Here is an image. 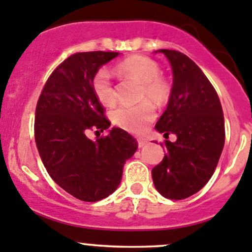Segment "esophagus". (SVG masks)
Wrapping results in <instances>:
<instances>
[{
	"label": "esophagus",
	"mask_w": 252,
	"mask_h": 252,
	"mask_svg": "<svg viewBox=\"0 0 252 252\" xmlns=\"http://www.w3.org/2000/svg\"><path fill=\"white\" fill-rule=\"evenodd\" d=\"M145 145H148V140H145V139H138L139 148H144Z\"/></svg>",
	"instance_id": "obj_1"
}]
</instances>
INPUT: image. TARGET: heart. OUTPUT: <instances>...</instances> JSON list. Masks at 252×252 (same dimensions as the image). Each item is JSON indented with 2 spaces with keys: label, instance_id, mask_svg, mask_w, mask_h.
<instances>
[{
  "label": "heart",
  "instance_id": "heart-1",
  "mask_svg": "<svg viewBox=\"0 0 252 252\" xmlns=\"http://www.w3.org/2000/svg\"><path fill=\"white\" fill-rule=\"evenodd\" d=\"M117 71L141 84L140 101H150L162 106L171 94L170 84L161 76L160 65L153 59L143 55H131L117 65ZM94 96L103 106L111 107L117 101V92L108 70L99 69L92 79ZM114 126L134 134H141L155 119V111L149 102L138 106H122L111 114Z\"/></svg>",
  "mask_w": 252,
  "mask_h": 252
}]
</instances>
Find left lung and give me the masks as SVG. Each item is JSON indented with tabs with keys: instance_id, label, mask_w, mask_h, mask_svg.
Wrapping results in <instances>:
<instances>
[{
	"instance_id": "left-lung-1",
	"label": "left lung",
	"mask_w": 252,
	"mask_h": 252,
	"mask_svg": "<svg viewBox=\"0 0 252 252\" xmlns=\"http://www.w3.org/2000/svg\"><path fill=\"white\" fill-rule=\"evenodd\" d=\"M173 74L167 107L155 129L165 138L162 161L151 171L155 188L165 198L185 199L211 180L225 141L224 116L216 90L194 61L185 54L160 49Z\"/></svg>"
}]
</instances>
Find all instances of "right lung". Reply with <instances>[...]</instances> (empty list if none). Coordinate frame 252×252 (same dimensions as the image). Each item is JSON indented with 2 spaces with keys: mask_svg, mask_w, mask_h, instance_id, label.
<instances>
[{
  "mask_svg": "<svg viewBox=\"0 0 252 252\" xmlns=\"http://www.w3.org/2000/svg\"><path fill=\"white\" fill-rule=\"evenodd\" d=\"M119 53H76L63 61L46 81L35 109V143L50 177L63 189L85 202L106 198L118 188L123 166L138 149L121 128L91 140L90 130L111 126L92 90L99 67Z\"/></svg>",
  "mask_w": 252,
  "mask_h": 252,
  "instance_id": "obj_1",
  "label": "right lung"
}]
</instances>
